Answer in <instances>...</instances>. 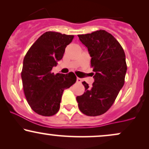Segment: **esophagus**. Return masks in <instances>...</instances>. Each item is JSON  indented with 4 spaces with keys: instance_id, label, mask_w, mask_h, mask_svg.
Returning <instances> with one entry per match:
<instances>
[{
    "instance_id": "obj_1",
    "label": "esophagus",
    "mask_w": 149,
    "mask_h": 149,
    "mask_svg": "<svg viewBox=\"0 0 149 149\" xmlns=\"http://www.w3.org/2000/svg\"><path fill=\"white\" fill-rule=\"evenodd\" d=\"M76 81H77V82H78V83H80V82H82V80L80 79V78H77Z\"/></svg>"
}]
</instances>
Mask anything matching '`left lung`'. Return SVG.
<instances>
[{
    "label": "left lung",
    "instance_id": "left-lung-1",
    "mask_svg": "<svg viewBox=\"0 0 149 149\" xmlns=\"http://www.w3.org/2000/svg\"><path fill=\"white\" fill-rule=\"evenodd\" d=\"M78 36L88 49L94 72L92 85L82 82L85 92L76 97L78 107L85 115H101L110 108L124 85L126 55L119 42L105 30Z\"/></svg>",
    "mask_w": 149,
    "mask_h": 149
}]
</instances>
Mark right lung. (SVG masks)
Segmentation results:
<instances>
[{"mask_svg": "<svg viewBox=\"0 0 149 149\" xmlns=\"http://www.w3.org/2000/svg\"><path fill=\"white\" fill-rule=\"evenodd\" d=\"M73 37L46 32L25 55L21 71L23 92L32 110L38 114L50 116L56 114L60 110L64 90L76 81L73 72L67 74L51 72Z\"/></svg>", "mask_w": 149, "mask_h": 149, "instance_id": "right-lung-1", "label": "right lung"}]
</instances>
